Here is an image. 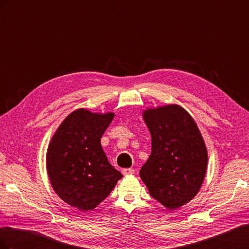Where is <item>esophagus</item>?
<instances>
[{
    "label": "esophagus",
    "mask_w": 249,
    "mask_h": 249,
    "mask_svg": "<svg viewBox=\"0 0 249 249\" xmlns=\"http://www.w3.org/2000/svg\"><path fill=\"white\" fill-rule=\"evenodd\" d=\"M134 171H135V170H134L133 168H124V169H123V175H124V176L133 175Z\"/></svg>",
    "instance_id": "34e87169"
}]
</instances>
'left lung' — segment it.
Returning a JSON list of instances; mask_svg holds the SVG:
<instances>
[{"mask_svg": "<svg viewBox=\"0 0 249 249\" xmlns=\"http://www.w3.org/2000/svg\"><path fill=\"white\" fill-rule=\"evenodd\" d=\"M152 135V153L140 169L149 194L177 210L196 195L205 179L208 153L192 116L176 104L142 113Z\"/></svg>", "mask_w": 249, "mask_h": 249, "instance_id": "obj_1", "label": "left lung"}]
</instances>
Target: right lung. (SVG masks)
Wrapping results in <instances>:
<instances>
[{
  "instance_id": "1",
  "label": "right lung",
  "mask_w": 249,
  "mask_h": 249,
  "mask_svg": "<svg viewBox=\"0 0 249 249\" xmlns=\"http://www.w3.org/2000/svg\"><path fill=\"white\" fill-rule=\"evenodd\" d=\"M114 113L71 112L52 137L47 171L53 189L70 206L93 210L106 198L123 175L109 163L101 138Z\"/></svg>"
}]
</instances>
